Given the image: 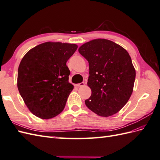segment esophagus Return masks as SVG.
<instances>
[{
  "instance_id": "1",
  "label": "esophagus",
  "mask_w": 160,
  "mask_h": 160,
  "mask_svg": "<svg viewBox=\"0 0 160 160\" xmlns=\"http://www.w3.org/2000/svg\"><path fill=\"white\" fill-rule=\"evenodd\" d=\"M84 85H85V83H84V82H82V83L77 84L76 87H77V88H79V87H82V86H84Z\"/></svg>"
}]
</instances>
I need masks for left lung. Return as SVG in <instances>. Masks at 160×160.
Wrapping results in <instances>:
<instances>
[{"mask_svg": "<svg viewBox=\"0 0 160 160\" xmlns=\"http://www.w3.org/2000/svg\"><path fill=\"white\" fill-rule=\"evenodd\" d=\"M88 60V85L91 95L87 107L95 113L108 117L118 113L132 94L135 70L128 51L115 42L104 38L92 40L79 48Z\"/></svg>", "mask_w": 160, "mask_h": 160, "instance_id": "left-lung-1", "label": "left lung"}]
</instances>
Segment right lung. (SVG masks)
I'll use <instances>...</instances> for the list:
<instances>
[{
  "label": "right lung",
  "instance_id": "add662e5",
  "mask_svg": "<svg viewBox=\"0 0 160 160\" xmlns=\"http://www.w3.org/2000/svg\"><path fill=\"white\" fill-rule=\"evenodd\" d=\"M77 45L47 42L28 51L18 69L17 87L23 101L37 117L48 119L64 109L73 89L66 62Z\"/></svg>",
  "mask_w": 160,
  "mask_h": 160
}]
</instances>
